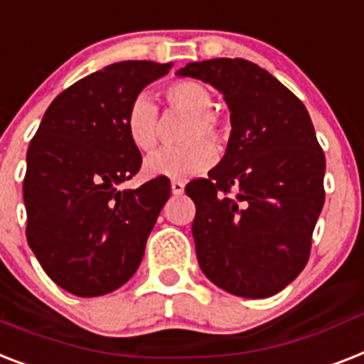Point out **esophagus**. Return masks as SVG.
<instances>
[{"mask_svg":"<svg viewBox=\"0 0 364 364\" xmlns=\"http://www.w3.org/2000/svg\"><path fill=\"white\" fill-rule=\"evenodd\" d=\"M172 192L176 194V196L183 194V192H185V183H183V181H172Z\"/></svg>","mask_w":364,"mask_h":364,"instance_id":"esophagus-1","label":"esophagus"}]
</instances>
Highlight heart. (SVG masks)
Segmentation results:
<instances>
[{
	"mask_svg": "<svg viewBox=\"0 0 364 364\" xmlns=\"http://www.w3.org/2000/svg\"><path fill=\"white\" fill-rule=\"evenodd\" d=\"M162 95L173 110L188 114L181 131L183 146L166 147L144 164L149 177L188 179L215 162V151H223L228 141V123L213 110L215 99L209 85L198 80H176L164 85ZM125 131L140 151H151L159 141V108L151 97L141 93L131 100L125 112Z\"/></svg>",
	"mask_w": 364,
	"mask_h": 364,
	"instance_id": "b5f03b06",
	"label": "heart"
}]
</instances>
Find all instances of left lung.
<instances>
[{"label":"left lung","mask_w":364,"mask_h":364,"mask_svg":"<svg viewBox=\"0 0 364 364\" xmlns=\"http://www.w3.org/2000/svg\"><path fill=\"white\" fill-rule=\"evenodd\" d=\"M177 75L217 87L232 121L220 164L185 187L196 205L198 264L228 294H279L305 269L326 202V155L309 112L247 59L194 61Z\"/></svg>","instance_id":"1"}]
</instances>
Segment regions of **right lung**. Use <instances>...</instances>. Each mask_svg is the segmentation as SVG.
I'll return each instance as SVG.
<instances>
[{"instance_id":"right-lung-1","label":"right lung","mask_w":364,"mask_h":364,"mask_svg":"<svg viewBox=\"0 0 364 364\" xmlns=\"http://www.w3.org/2000/svg\"><path fill=\"white\" fill-rule=\"evenodd\" d=\"M172 63L119 61L59 93L28 149L26 237L55 284L78 297L110 294L136 273L170 181L136 191L121 183L140 172L125 112Z\"/></svg>"}]
</instances>
